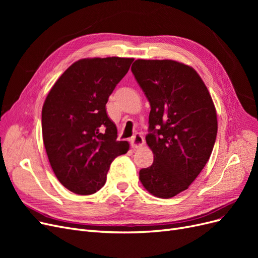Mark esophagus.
I'll use <instances>...</instances> for the list:
<instances>
[{"label":"esophagus","mask_w":258,"mask_h":258,"mask_svg":"<svg viewBox=\"0 0 258 258\" xmlns=\"http://www.w3.org/2000/svg\"><path fill=\"white\" fill-rule=\"evenodd\" d=\"M144 139H143V137L140 135V134H137L135 137H132V139H131V142H130V144H131V146H132V148H140V147H142L143 145H144Z\"/></svg>","instance_id":"34e87169"}]
</instances>
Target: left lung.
I'll return each instance as SVG.
<instances>
[{"label": "left lung", "mask_w": 258, "mask_h": 258, "mask_svg": "<svg viewBox=\"0 0 258 258\" xmlns=\"http://www.w3.org/2000/svg\"><path fill=\"white\" fill-rule=\"evenodd\" d=\"M151 105L146 143L154 154L140 181L156 197L184 191L205 168L217 134L216 110L195 70L174 60L138 59L131 67Z\"/></svg>", "instance_id": "1"}]
</instances>
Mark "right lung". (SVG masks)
Masks as SVG:
<instances>
[{
    "mask_svg": "<svg viewBox=\"0 0 258 258\" xmlns=\"http://www.w3.org/2000/svg\"><path fill=\"white\" fill-rule=\"evenodd\" d=\"M132 61L81 59L66 70L46 97L42 110L46 153L54 175L74 194L99 190L112 161L129 150L127 141H117V128L105 104Z\"/></svg>",
    "mask_w": 258,
    "mask_h": 258,
    "instance_id": "add662e5",
    "label": "right lung"
}]
</instances>
